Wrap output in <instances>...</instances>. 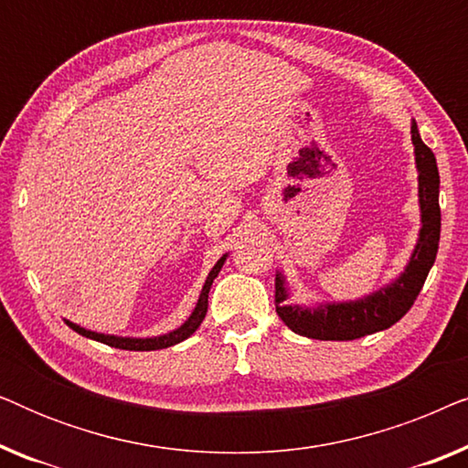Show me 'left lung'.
Instances as JSON below:
<instances>
[{"label": "left lung", "mask_w": 468, "mask_h": 468, "mask_svg": "<svg viewBox=\"0 0 468 468\" xmlns=\"http://www.w3.org/2000/svg\"><path fill=\"white\" fill-rule=\"evenodd\" d=\"M411 140L415 146V164L420 172V208L421 229L411 260L405 272L392 285L375 292L354 303L322 304L317 309H304L300 304H287V287L281 274L274 279V304L277 315L292 332L317 341H354L373 332L386 330L400 317L407 315L415 298L420 296L424 281L437 260L441 239V208H439V168L434 153L421 143L418 125H411Z\"/></svg>", "instance_id": "obj_1"}]
</instances>
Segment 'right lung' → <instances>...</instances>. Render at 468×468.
Here are the masks:
<instances>
[{"mask_svg": "<svg viewBox=\"0 0 468 468\" xmlns=\"http://www.w3.org/2000/svg\"><path fill=\"white\" fill-rule=\"evenodd\" d=\"M223 261H226V255H223V258L213 266V271L208 272L207 283H204V287H202V293H200V298H197V304H196L194 313H191V317L181 325V328H176L175 332H168V335H162V336H155V338H123V336L98 335V332L85 330V328H80V325H76L72 322H66V324L74 332H79V335L87 336V338H93V341H98V343H104V345H108V347L127 349V351H155V349L172 347V345L185 341V338H189L197 328H200L202 319H204V315H207V309H208L210 285H213L215 277H217V274H219Z\"/></svg>", "mask_w": 468, "mask_h": 468, "instance_id": "obj_1", "label": "right lung"}]
</instances>
